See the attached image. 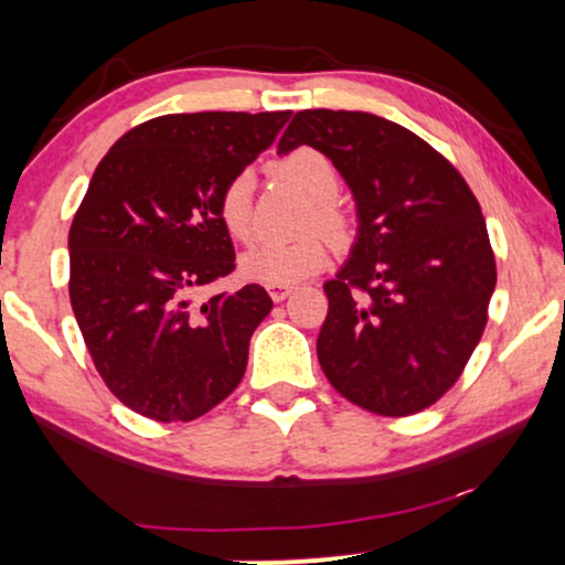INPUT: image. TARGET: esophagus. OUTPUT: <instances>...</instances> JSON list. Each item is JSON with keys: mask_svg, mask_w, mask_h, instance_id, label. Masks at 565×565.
Wrapping results in <instances>:
<instances>
[{"mask_svg": "<svg viewBox=\"0 0 565 565\" xmlns=\"http://www.w3.org/2000/svg\"><path fill=\"white\" fill-rule=\"evenodd\" d=\"M291 291H295V287H291V284H268V295L274 297L276 302L287 300Z\"/></svg>", "mask_w": 565, "mask_h": 565, "instance_id": "34e87169", "label": "esophagus"}]
</instances>
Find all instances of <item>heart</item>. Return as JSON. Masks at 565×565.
Listing matches in <instances>:
<instances>
[{"label": "heart", "instance_id": "b5f03b06", "mask_svg": "<svg viewBox=\"0 0 565 565\" xmlns=\"http://www.w3.org/2000/svg\"><path fill=\"white\" fill-rule=\"evenodd\" d=\"M270 172L278 180L297 188L302 196L316 201L305 228H321L334 238V242H348L353 223L348 212L334 204L337 191H340V172L327 153L316 148H295L287 157L276 159ZM217 217L238 242H249L255 233L252 223V180L249 174H236L228 185L220 191ZM329 263V242L319 233L297 238V242H265L252 246L244 255L242 270L246 278L260 284H297L302 278L319 274Z\"/></svg>", "mask_w": 565, "mask_h": 565}]
</instances>
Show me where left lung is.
<instances>
[{"label":"left lung","mask_w":565,"mask_h":565,"mask_svg":"<svg viewBox=\"0 0 565 565\" xmlns=\"http://www.w3.org/2000/svg\"><path fill=\"white\" fill-rule=\"evenodd\" d=\"M313 146L359 204V242L323 284L327 380L350 404L408 417L462 377L489 321L497 260L476 193L412 129L364 111L295 114L278 153Z\"/></svg>","instance_id":"left-lung-1"}]
</instances>
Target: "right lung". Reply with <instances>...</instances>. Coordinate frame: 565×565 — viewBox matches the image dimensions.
<instances>
[{"instance_id": "right-lung-1", "label": "right lung", "mask_w": 565, "mask_h": 565, "mask_svg": "<svg viewBox=\"0 0 565 565\" xmlns=\"http://www.w3.org/2000/svg\"><path fill=\"white\" fill-rule=\"evenodd\" d=\"M291 111L167 114L114 142L68 231V297L116 398L157 423H191L236 391L249 340L274 308L260 284L191 291L236 270L220 191Z\"/></svg>"}]
</instances>
